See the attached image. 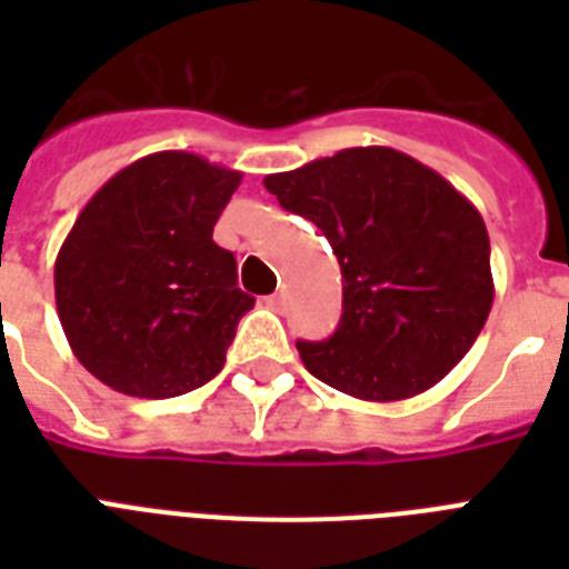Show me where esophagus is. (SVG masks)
I'll return each instance as SVG.
<instances>
[{"instance_id":"1","label":"esophagus","mask_w":569,"mask_h":569,"mask_svg":"<svg viewBox=\"0 0 569 569\" xmlns=\"http://www.w3.org/2000/svg\"><path fill=\"white\" fill-rule=\"evenodd\" d=\"M266 303L271 307V310H283V303H286V295L283 292H274V295H268Z\"/></svg>"}]
</instances>
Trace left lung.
<instances>
[{
	"label": "left lung",
	"instance_id": "1",
	"mask_svg": "<svg viewBox=\"0 0 569 569\" xmlns=\"http://www.w3.org/2000/svg\"><path fill=\"white\" fill-rule=\"evenodd\" d=\"M280 206L325 232L342 268V319L298 355L363 401L419 396L463 360L493 307L485 218L440 173L392 147H351L271 173Z\"/></svg>",
	"mask_w": 569,
	"mask_h": 569
}]
</instances>
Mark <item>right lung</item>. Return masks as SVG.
Listing matches in <instances>:
<instances>
[{"label":"right lung","mask_w":569,"mask_h":569,"mask_svg":"<svg viewBox=\"0 0 569 569\" xmlns=\"http://www.w3.org/2000/svg\"><path fill=\"white\" fill-rule=\"evenodd\" d=\"M241 173L164 150L88 200L56 259V307L76 360L106 387L173 398L223 369L253 298L212 241Z\"/></svg>","instance_id":"1"}]
</instances>
